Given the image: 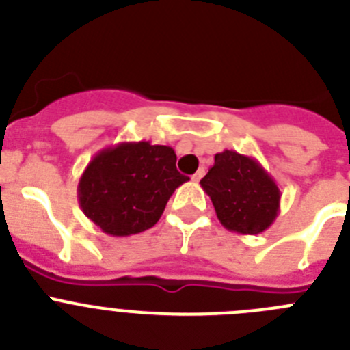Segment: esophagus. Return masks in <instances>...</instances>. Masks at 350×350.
I'll use <instances>...</instances> for the list:
<instances>
[{
    "instance_id": "1",
    "label": "esophagus",
    "mask_w": 350,
    "mask_h": 350,
    "mask_svg": "<svg viewBox=\"0 0 350 350\" xmlns=\"http://www.w3.org/2000/svg\"><path fill=\"white\" fill-rule=\"evenodd\" d=\"M203 175H205V168H200V170H198V172L193 175V180H194V182H200V180H202Z\"/></svg>"
}]
</instances>
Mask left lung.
Segmentation results:
<instances>
[{
  "label": "left lung",
  "mask_w": 350,
  "mask_h": 350,
  "mask_svg": "<svg viewBox=\"0 0 350 350\" xmlns=\"http://www.w3.org/2000/svg\"><path fill=\"white\" fill-rule=\"evenodd\" d=\"M202 178L217 219L226 230L242 234L267 231L279 215L280 189L258 159L222 150Z\"/></svg>",
  "instance_id": "8db88e82"
}]
</instances>
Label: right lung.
<instances>
[{
  "label": "right lung",
  "mask_w": 350,
  "mask_h": 350,
  "mask_svg": "<svg viewBox=\"0 0 350 350\" xmlns=\"http://www.w3.org/2000/svg\"><path fill=\"white\" fill-rule=\"evenodd\" d=\"M175 163L172 147L150 142H122L103 148L79 180L80 208L103 233H142L159 221L170 196L189 180Z\"/></svg>",
  "instance_id": "1"
}]
</instances>
